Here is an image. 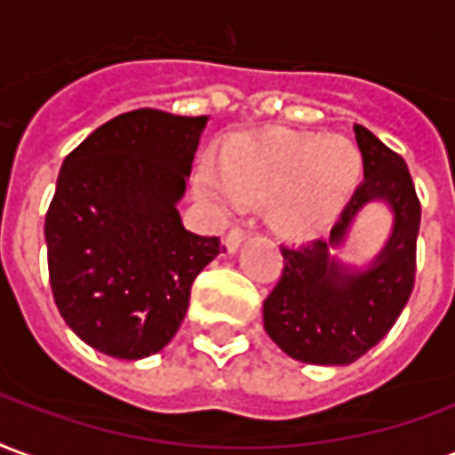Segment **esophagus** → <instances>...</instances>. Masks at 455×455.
Here are the masks:
<instances>
[{
  "label": "esophagus",
  "instance_id": "1",
  "mask_svg": "<svg viewBox=\"0 0 455 455\" xmlns=\"http://www.w3.org/2000/svg\"><path fill=\"white\" fill-rule=\"evenodd\" d=\"M244 240H247V232L240 230V228H235V230L228 232V237H225V251H228V254H235V251L240 250V244Z\"/></svg>",
  "mask_w": 455,
  "mask_h": 455
}]
</instances>
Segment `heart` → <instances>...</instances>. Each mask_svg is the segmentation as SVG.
<instances>
[{"mask_svg":"<svg viewBox=\"0 0 455 455\" xmlns=\"http://www.w3.org/2000/svg\"><path fill=\"white\" fill-rule=\"evenodd\" d=\"M361 179V155L349 140L293 131H261L230 142L223 159L205 155L194 172L196 198L235 213L247 198H267L276 230L307 235L341 213Z\"/></svg>","mask_w":455,"mask_h":455,"instance_id":"obj_1","label":"heart"}]
</instances>
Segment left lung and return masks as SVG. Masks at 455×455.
<instances>
[{"instance_id": "8db88e82", "label": "left lung", "mask_w": 455, "mask_h": 455, "mask_svg": "<svg viewBox=\"0 0 455 455\" xmlns=\"http://www.w3.org/2000/svg\"><path fill=\"white\" fill-rule=\"evenodd\" d=\"M363 181L327 240L283 244V274L264 300V330L291 359L313 366H349L383 339L414 286L419 201L400 155L363 125H354ZM371 203L394 215L391 235L371 260H344L353 225Z\"/></svg>"}]
</instances>
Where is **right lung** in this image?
<instances>
[{
	"label": "right lung",
	"instance_id": "obj_1",
	"mask_svg": "<svg viewBox=\"0 0 455 455\" xmlns=\"http://www.w3.org/2000/svg\"><path fill=\"white\" fill-rule=\"evenodd\" d=\"M208 116L140 108L99 125L62 162L45 215L55 305L79 339L138 361L184 323L218 237L187 230L179 201Z\"/></svg>",
	"mask_w": 455,
	"mask_h": 455
}]
</instances>
